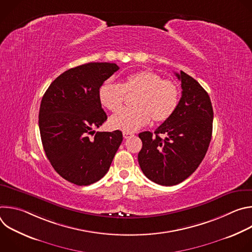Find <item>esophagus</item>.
Returning a JSON list of instances; mask_svg holds the SVG:
<instances>
[{
	"label": "esophagus",
	"mask_w": 252,
	"mask_h": 252,
	"mask_svg": "<svg viewBox=\"0 0 252 252\" xmlns=\"http://www.w3.org/2000/svg\"><path fill=\"white\" fill-rule=\"evenodd\" d=\"M123 135H124L125 138H128V137H131L133 134H132L131 132H126V131H124V132H123Z\"/></svg>",
	"instance_id": "esophagus-1"
}]
</instances>
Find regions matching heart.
Listing matches in <instances>:
<instances>
[{"label":"heart","instance_id":"heart-1","mask_svg":"<svg viewBox=\"0 0 252 252\" xmlns=\"http://www.w3.org/2000/svg\"><path fill=\"white\" fill-rule=\"evenodd\" d=\"M127 95H135L134 109L122 110L111 117L110 126L115 129L133 132L148 125L151 120L162 123L175 112L179 100V89L170 80L152 70H141L129 75L120 85L104 82L98 90L100 103L107 110L116 112L124 104Z\"/></svg>","mask_w":252,"mask_h":252}]
</instances>
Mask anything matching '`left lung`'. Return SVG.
<instances>
[{
	"label": "left lung",
	"mask_w": 252,
	"mask_h": 252,
	"mask_svg": "<svg viewBox=\"0 0 252 252\" xmlns=\"http://www.w3.org/2000/svg\"><path fill=\"white\" fill-rule=\"evenodd\" d=\"M182 97L173 115L156 130L138 134L139 166L152 182L165 187L181 184L198 167L212 134L213 110L206 91L181 70ZM159 134L165 135L161 139Z\"/></svg>",
	"instance_id": "1"
}]
</instances>
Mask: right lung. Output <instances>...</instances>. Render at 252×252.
<instances>
[{"mask_svg": "<svg viewBox=\"0 0 252 252\" xmlns=\"http://www.w3.org/2000/svg\"><path fill=\"white\" fill-rule=\"evenodd\" d=\"M120 67L89 63L65 70L46 91L39 126L46 156L65 181L89 186L105 175L123 141L121 130L101 131L107 119L98 98L99 87Z\"/></svg>", "mask_w": 252, "mask_h": 252, "instance_id": "right-lung-1", "label": "right lung"}]
</instances>
